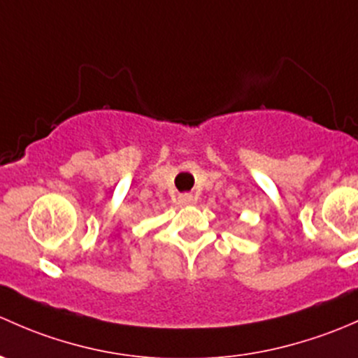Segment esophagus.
<instances>
[{
  "mask_svg": "<svg viewBox=\"0 0 358 358\" xmlns=\"http://www.w3.org/2000/svg\"><path fill=\"white\" fill-rule=\"evenodd\" d=\"M194 201V198L191 196V194H182V196H180V203L182 205H191Z\"/></svg>",
  "mask_w": 358,
  "mask_h": 358,
  "instance_id": "esophagus-1",
  "label": "esophagus"
}]
</instances>
